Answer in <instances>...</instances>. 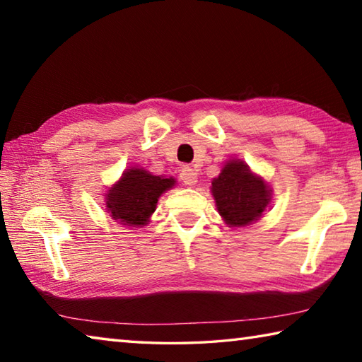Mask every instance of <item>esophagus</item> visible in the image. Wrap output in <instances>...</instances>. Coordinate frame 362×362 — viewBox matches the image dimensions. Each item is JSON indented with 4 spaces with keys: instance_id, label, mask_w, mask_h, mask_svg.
Masks as SVG:
<instances>
[{
    "instance_id": "34e87169",
    "label": "esophagus",
    "mask_w": 362,
    "mask_h": 362,
    "mask_svg": "<svg viewBox=\"0 0 362 362\" xmlns=\"http://www.w3.org/2000/svg\"><path fill=\"white\" fill-rule=\"evenodd\" d=\"M180 179L183 180L185 185L193 187L196 182H198V173L192 166H183L180 170Z\"/></svg>"
}]
</instances>
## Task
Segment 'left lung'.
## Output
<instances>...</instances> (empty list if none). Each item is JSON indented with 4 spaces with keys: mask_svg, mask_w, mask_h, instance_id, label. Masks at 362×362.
Wrapping results in <instances>:
<instances>
[{
    "mask_svg": "<svg viewBox=\"0 0 362 362\" xmlns=\"http://www.w3.org/2000/svg\"><path fill=\"white\" fill-rule=\"evenodd\" d=\"M217 211L233 226L249 225L259 218L269 201V189L243 161H228L212 180Z\"/></svg>",
    "mask_w": 362,
    "mask_h": 362,
    "instance_id": "8db88e82",
    "label": "left lung"
}]
</instances>
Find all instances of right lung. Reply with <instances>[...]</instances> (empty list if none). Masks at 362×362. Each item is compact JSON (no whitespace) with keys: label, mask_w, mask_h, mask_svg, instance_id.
Listing matches in <instances>:
<instances>
[{"label":"right lung","mask_w":362,"mask_h":362,"mask_svg":"<svg viewBox=\"0 0 362 362\" xmlns=\"http://www.w3.org/2000/svg\"><path fill=\"white\" fill-rule=\"evenodd\" d=\"M174 183L173 177L163 179L144 169L132 168L108 189L107 207L113 218H118L124 225H145L155 212L159 196L173 188Z\"/></svg>","instance_id":"1"}]
</instances>
